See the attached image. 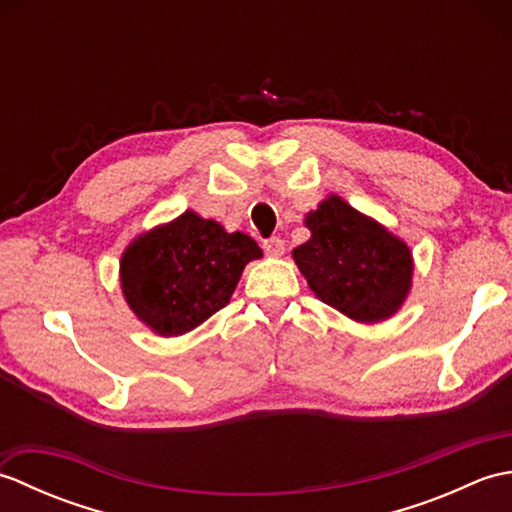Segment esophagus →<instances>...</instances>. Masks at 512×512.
Listing matches in <instances>:
<instances>
[{"label": "esophagus", "instance_id": "esophagus-1", "mask_svg": "<svg viewBox=\"0 0 512 512\" xmlns=\"http://www.w3.org/2000/svg\"><path fill=\"white\" fill-rule=\"evenodd\" d=\"M262 248H264V253L270 255V257H281V255H284V250H286V244H284V239H281V237H270V239H264Z\"/></svg>", "mask_w": 512, "mask_h": 512}]
</instances>
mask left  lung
<instances>
[{"label": "left lung", "instance_id": "1", "mask_svg": "<svg viewBox=\"0 0 512 512\" xmlns=\"http://www.w3.org/2000/svg\"><path fill=\"white\" fill-rule=\"evenodd\" d=\"M306 226L312 237L292 257L323 303L363 323L402 306L413 273L405 242L336 195L308 213Z\"/></svg>", "mask_w": 512, "mask_h": 512}]
</instances>
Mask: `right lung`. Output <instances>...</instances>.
<instances>
[{
  "mask_svg": "<svg viewBox=\"0 0 512 512\" xmlns=\"http://www.w3.org/2000/svg\"><path fill=\"white\" fill-rule=\"evenodd\" d=\"M262 248L193 211L138 237L121 259L129 308L162 336L193 330L222 310L250 259Z\"/></svg>",
  "mask_w": 512,
  "mask_h": 512,
  "instance_id": "obj_1",
  "label": "right lung"
}]
</instances>
